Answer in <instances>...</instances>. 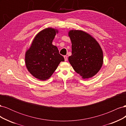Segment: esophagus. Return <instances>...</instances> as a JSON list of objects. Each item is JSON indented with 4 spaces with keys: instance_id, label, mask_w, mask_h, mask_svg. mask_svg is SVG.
<instances>
[{
    "instance_id": "obj_1",
    "label": "esophagus",
    "mask_w": 126,
    "mask_h": 126,
    "mask_svg": "<svg viewBox=\"0 0 126 126\" xmlns=\"http://www.w3.org/2000/svg\"><path fill=\"white\" fill-rule=\"evenodd\" d=\"M63 57H64V60L66 61H67V60H68V58H67V56H63Z\"/></svg>"
}]
</instances>
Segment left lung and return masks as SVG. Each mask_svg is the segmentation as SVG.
<instances>
[{"label": "left lung", "mask_w": 126, "mask_h": 126, "mask_svg": "<svg viewBox=\"0 0 126 126\" xmlns=\"http://www.w3.org/2000/svg\"><path fill=\"white\" fill-rule=\"evenodd\" d=\"M68 36L72 44V55L68 58L71 66L83 79L94 77L100 70L104 62L99 44L83 30H70Z\"/></svg>", "instance_id": "left-lung-1"}]
</instances>
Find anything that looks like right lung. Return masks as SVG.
I'll use <instances>...</instances> for the list:
<instances>
[{"mask_svg":"<svg viewBox=\"0 0 126 126\" xmlns=\"http://www.w3.org/2000/svg\"><path fill=\"white\" fill-rule=\"evenodd\" d=\"M57 29L51 27L41 30L34 38L25 53L27 69L34 77L46 80L52 76L63 57L59 54L58 48L52 44Z\"/></svg>","mask_w":126,"mask_h":126,"instance_id":"1","label":"right lung"}]
</instances>
